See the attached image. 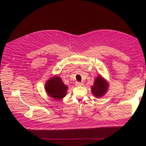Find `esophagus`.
Masks as SVG:
<instances>
[{"instance_id":"1","label":"esophagus","mask_w":146,"mask_h":146,"mask_svg":"<svg viewBox=\"0 0 146 146\" xmlns=\"http://www.w3.org/2000/svg\"><path fill=\"white\" fill-rule=\"evenodd\" d=\"M76 86H82L83 85V83L77 82L76 83Z\"/></svg>"}]
</instances>
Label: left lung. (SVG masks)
I'll return each instance as SVG.
<instances>
[{
	"label": "left lung",
	"mask_w": 146,
	"mask_h": 146,
	"mask_svg": "<svg viewBox=\"0 0 146 146\" xmlns=\"http://www.w3.org/2000/svg\"><path fill=\"white\" fill-rule=\"evenodd\" d=\"M108 85L106 81L101 76L97 77L94 85L91 88V91L97 98H100L107 92Z\"/></svg>",
	"instance_id": "8db88e82"
}]
</instances>
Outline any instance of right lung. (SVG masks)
Listing matches in <instances>:
<instances>
[{
    "label": "right lung",
    "mask_w": 146,
    "mask_h": 146,
    "mask_svg": "<svg viewBox=\"0 0 146 146\" xmlns=\"http://www.w3.org/2000/svg\"><path fill=\"white\" fill-rule=\"evenodd\" d=\"M45 88L47 93L50 97L56 100H60L66 96L68 86L64 85L60 77L56 76L46 82Z\"/></svg>",
    "instance_id": "1"
}]
</instances>
